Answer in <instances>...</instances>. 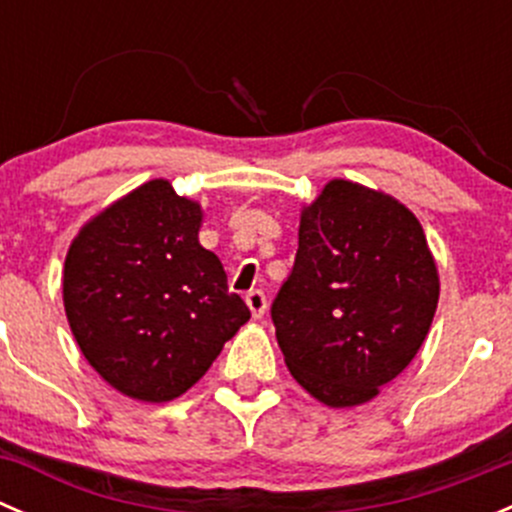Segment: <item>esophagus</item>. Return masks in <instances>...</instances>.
<instances>
[{
  "instance_id": "34e87169",
  "label": "esophagus",
  "mask_w": 512,
  "mask_h": 512,
  "mask_svg": "<svg viewBox=\"0 0 512 512\" xmlns=\"http://www.w3.org/2000/svg\"><path fill=\"white\" fill-rule=\"evenodd\" d=\"M245 302H247V307H250L252 317H255V319L265 317V312H267L265 292H260V289H250V292H247V297H245Z\"/></svg>"
}]
</instances>
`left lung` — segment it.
Returning <instances> with one entry per match:
<instances>
[{
	"mask_svg": "<svg viewBox=\"0 0 512 512\" xmlns=\"http://www.w3.org/2000/svg\"><path fill=\"white\" fill-rule=\"evenodd\" d=\"M438 287L436 260L406 205L329 180L302 208L294 267L272 302L287 369L332 409L366 404L421 349Z\"/></svg>",
	"mask_w": 512,
	"mask_h": 512,
	"instance_id": "obj_1",
	"label": "left lung"
}]
</instances>
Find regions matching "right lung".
Instances as JSON below:
<instances>
[{"label": "right lung", "mask_w": 512, "mask_h": 512, "mask_svg": "<svg viewBox=\"0 0 512 512\" xmlns=\"http://www.w3.org/2000/svg\"><path fill=\"white\" fill-rule=\"evenodd\" d=\"M200 223V203L156 178L91 218L66 252L69 327L123 396L178 399L250 319L223 262L200 245Z\"/></svg>", "instance_id": "right-lung-1"}]
</instances>
